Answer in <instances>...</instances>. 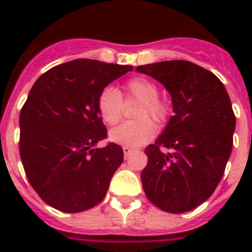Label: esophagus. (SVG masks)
Returning <instances> with one entry per match:
<instances>
[{
	"mask_svg": "<svg viewBox=\"0 0 252 252\" xmlns=\"http://www.w3.org/2000/svg\"><path fill=\"white\" fill-rule=\"evenodd\" d=\"M123 153H124V157H128V155H129V154L132 153V148H129V147H123Z\"/></svg>",
	"mask_w": 252,
	"mask_h": 252,
	"instance_id": "esophagus-1",
	"label": "esophagus"
}]
</instances>
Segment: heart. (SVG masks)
<instances>
[{"mask_svg": "<svg viewBox=\"0 0 252 252\" xmlns=\"http://www.w3.org/2000/svg\"><path fill=\"white\" fill-rule=\"evenodd\" d=\"M124 99H137L140 105L137 106L135 117L137 120L126 121L113 128L109 133L110 140L124 147H139L148 143L155 135L154 123H163L169 116V105L158 97L159 90L157 83L144 77H135L129 79L124 86ZM97 109L101 119L108 126H115L123 116V97L112 86H106L101 90L97 98Z\"/></svg>", "mask_w": 252, "mask_h": 252, "instance_id": "b5f03b06", "label": "heart"}]
</instances>
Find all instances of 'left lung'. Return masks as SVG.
Masks as SVG:
<instances>
[{
	"label": "left lung",
	"instance_id": "left-lung-1",
	"mask_svg": "<svg viewBox=\"0 0 252 252\" xmlns=\"http://www.w3.org/2000/svg\"><path fill=\"white\" fill-rule=\"evenodd\" d=\"M167 89L174 116L158 140L146 148L142 184L159 209L184 213L212 195L221 180L236 126L231 99L213 72L188 61L136 67ZM162 147L170 149L163 153Z\"/></svg>",
	"mask_w": 252,
	"mask_h": 252
}]
</instances>
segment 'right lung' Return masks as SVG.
<instances>
[{"label": "right lung", "instance_id": "1", "mask_svg": "<svg viewBox=\"0 0 252 252\" xmlns=\"http://www.w3.org/2000/svg\"><path fill=\"white\" fill-rule=\"evenodd\" d=\"M132 66L77 59L50 68L31 89L20 112V157L31 186L46 204L66 213L104 200L124 160L108 143L97 109L101 90Z\"/></svg>", "mask_w": 252, "mask_h": 252}]
</instances>
